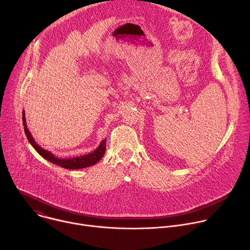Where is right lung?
<instances>
[{"label": "right lung", "mask_w": 250, "mask_h": 250, "mask_svg": "<svg viewBox=\"0 0 250 250\" xmlns=\"http://www.w3.org/2000/svg\"><path fill=\"white\" fill-rule=\"evenodd\" d=\"M22 124H23V128H24V132L25 135L29 141V144L31 145V146L38 151V153H40L44 159L48 160L51 163H54L62 168L65 169H82V168H87L89 166L95 165L97 162H99L101 160V158L104 156V153L105 151V138L104 140H102V142L100 144V146L91 153L85 154V155H80V156H75V157H70V158H59L57 156H55L54 154H52L50 151L45 150L44 148H42L41 146H39L37 142H35L34 138L32 137L31 133L29 132L27 126H26V123H25V114H24V110L22 111Z\"/></svg>", "instance_id": "add662e5"}]
</instances>
